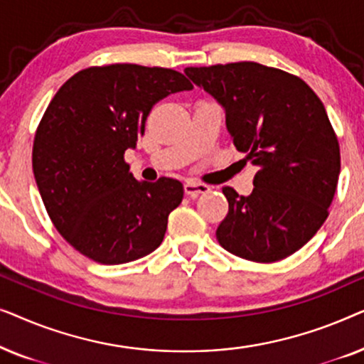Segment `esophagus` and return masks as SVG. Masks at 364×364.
<instances>
[{
  "instance_id": "obj_1",
  "label": "esophagus",
  "mask_w": 364,
  "mask_h": 364,
  "mask_svg": "<svg viewBox=\"0 0 364 364\" xmlns=\"http://www.w3.org/2000/svg\"><path fill=\"white\" fill-rule=\"evenodd\" d=\"M183 192H186L188 197H197V196H200V193L210 192V187L203 186V183L193 182V181H187L186 183H183Z\"/></svg>"
}]
</instances>
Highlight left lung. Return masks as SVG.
Wrapping results in <instances>:
<instances>
[{"instance_id":"obj_1","label":"left lung","mask_w":364,"mask_h":364,"mask_svg":"<svg viewBox=\"0 0 364 364\" xmlns=\"http://www.w3.org/2000/svg\"><path fill=\"white\" fill-rule=\"evenodd\" d=\"M186 74L225 109L233 146L257 167L248 197L222 188L228 213L218 243L258 263L300 250L326 220L341 167L320 97L300 77L250 61L186 68Z\"/></svg>"}]
</instances>
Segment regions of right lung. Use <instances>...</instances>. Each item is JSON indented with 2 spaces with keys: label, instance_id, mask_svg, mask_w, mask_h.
<instances>
[{
  "label": "right lung",
  "instance_id": "1",
  "mask_svg": "<svg viewBox=\"0 0 364 364\" xmlns=\"http://www.w3.org/2000/svg\"><path fill=\"white\" fill-rule=\"evenodd\" d=\"M192 87L173 69L139 64L82 69L59 87L34 136L33 172L49 218L79 253L121 265L161 245L183 187L136 181L124 152L154 104Z\"/></svg>",
  "mask_w": 364,
  "mask_h": 364
}]
</instances>
